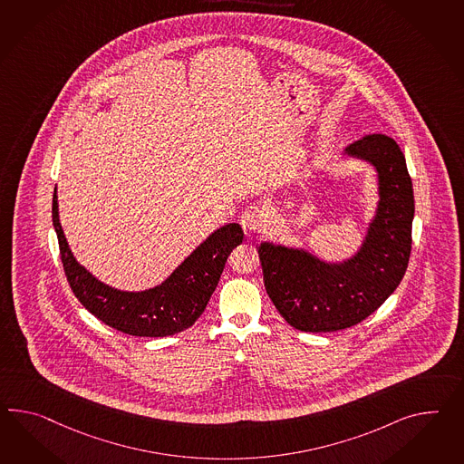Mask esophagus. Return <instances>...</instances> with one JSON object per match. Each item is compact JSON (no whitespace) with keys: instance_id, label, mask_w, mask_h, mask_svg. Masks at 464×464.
Masks as SVG:
<instances>
[{"instance_id":"esophagus-1","label":"esophagus","mask_w":464,"mask_h":464,"mask_svg":"<svg viewBox=\"0 0 464 464\" xmlns=\"http://www.w3.org/2000/svg\"><path fill=\"white\" fill-rule=\"evenodd\" d=\"M266 222V214L257 205H249L240 215V224L244 227L246 234H259L264 230Z\"/></svg>"}]
</instances>
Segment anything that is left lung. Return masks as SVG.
Here are the masks:
<instances>
[{"instance_id": "left-lung-1", "label": "left lung", "mask_w": 464, "mask_h": 464, "mask_svg": "<svg viewBox=\"0 0 464 464\" xmlns=\"http://www.w3.org/2000/svg\"><path fill=\"white\" fill-rule=\"evenodd\" d=\"M379 171L381 203L357 257L323 264L303 250L261 244L266 291L276 309L299 332L328 333L355 326L392 295L404 277L411 247L414 190L399 144L369 134L346 148Z\"/></svg>"}]
</instances>
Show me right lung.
I'll return each instance as SVG.
<instances>
[{"label": "right lung", "mask_w": 464, "mask_h": 464, "mask_svg": "<svg viewBox=\"0 0 464 464\" xmlns=\"http://www.w3.org/2000/svg\"><path fill=\"white\" fill-rule=\"evenodd\" d=\"M52 220L72 293L97 320L132 336H169L190 328L207 308L228 254L244 240L238 224L224 226L185 259L163 285L143 293H124L99 283L73 259L60 227L57 193L52 200Z\"/></svg>", "instance_id": "add662e5"}]
</instances>
